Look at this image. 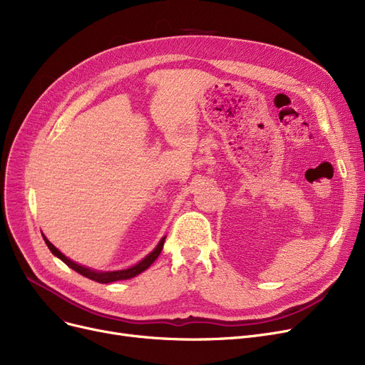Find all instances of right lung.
I'll use <instances>...</instances> for the list:
<instances>
[{
  "label": "right lung",
  "mask_w": 365,
  "mask_h": 365,
  "mask_svg": "<svg viewBox=\"0 0 365 365\" xmlns=\"http://www.w3.org/2000/svg\"><path fill=\"white\" fill-rule=\"evenodd\" d=\"M43 237H44V242H46V245L48 247V250L51 251V254L53 255H56L58 258H61L62 262L68 266V267H71L73 270H76L77 273H80V274H83V276H86V277H89V279H92V281H96V282H99V284H110V282H114V281H125V279H130V277H133V276H136V274H140L141 272H144V270H147L154 262H155V258H158L159 255H160V252H162V250H163V244H165V239H166V236L165 237H162L160 239V242H159V245L155 247L154 250H153V252H150L144 259H141L140 263L138 264H135V266H132V267H129V269H125V270H115V272H96V270H92V269H89V267H84V266H80V264H77V263H74L73 259H69V258H66L55 245H51L50 242L46 239V236L43 235Z\"/></svg>",
  "instance_id": "right-lung-1"
}]
</instances>
